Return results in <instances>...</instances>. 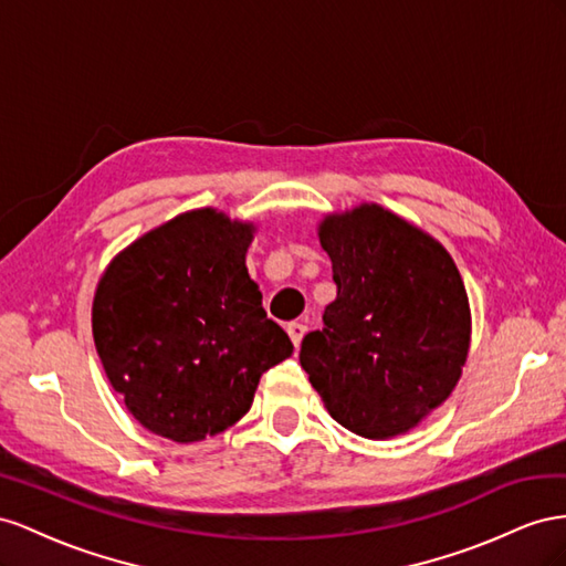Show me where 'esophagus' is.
I'll return each mask as SVG.
<instances>
[{"instance_id":"obj_1","label":"esophagus","mask_w":566,"mask_h":566,"mask_svg":"<svg viewBox=\"0 0 566 566\" xmlns=\"http://www.w3.org/2000/svg\"><path fill=\"white\" fill-rule=\"evenodd\" d=\"M286 332H289V336H292V342H294V346L298 348L301 346V342H303V336H305V332H308V327L303 325V322H289L286 325Z\"/></svg>"}]
</instances>
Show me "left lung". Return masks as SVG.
<instances>
[{
    "mask_svg": "<svg viewBox=\"0 0 566 566\" xmlns=\"http://www.w3.org/2000/svg\"><path fill=\"white\" fill-rule=\"evenodd\" d=\"M319 244L336 298L305 334L301 367L353 433L391 439L453 394L470 353L472 315L450 253L377 203L327 216Z\"/></svg>",
    "mask_w": 566,
    "mask_h": 566,
    "instance_id": "1",
    "label": "left lung"
}]
</instances>
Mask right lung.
<instances>
[{"label": "right lung", "mask_w": 566, "mask_h": 566, "mask_svg": "<svg viewBox=\"0 0 566 566\" xmlns=\"http://www.w3.org/2000/svg\"><path fill=\"white\" fill-rule=\"evenodd\" d=\"M253 230L216 208L182 213L120 251L96 284L94 346L144 429L177 443L224 431L294 353L249 277Z\"/></svg>", "instance_id": "obj_1"}]
</instances>
